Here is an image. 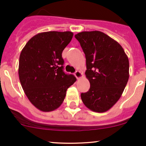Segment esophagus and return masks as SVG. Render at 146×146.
Masks as SVG:
<instances>
[{
    "mask_svg": "<svg viewBox=\"0 0 146 146\" xmlns=\"http://www.w3.org/2000/svg\"><path fill=\"white\" fill-rule=\"evenodd\" d=\"M74 75H75V76L76 77L77 79H80V78H81L82 77V73L81 72L79 71H75Z\"/></svg>",
    "mask_w": 146,
    "mask_h": 146,
    "instance_id": "obj_1",
    "label": "esophagus"
}]
</instances>
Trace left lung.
<instances>
[{
    "label": "left lung",
    "instance_id": "8db88e82",
    "mask_svg": "<svg viewBox=\"0 0 146 146\" xmlns=\"http://www.w3.org/2000/svg\"><path fill=\"white\" fill-rule=\"evenodd\" d=\"M86 57V77L90 88L81 93L90 110L104 113L121 98L129 78V60L122 46L99 31H82L75 36Z\"/></svg>",
    "mask_w": 146,
    "mask_h": 146
}]
</instances>
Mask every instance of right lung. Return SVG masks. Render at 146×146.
Returning a JSON list of instances; mask_svg holds the SVG:
<instances>
[{"label":"right lung","mask_w":146,"mask_h":146,"mask_svg":"<svg viewBox=\"0 0 146 146\" xmlns=\"http://www.w3.org/2000/svg\"><path fill=\"white\" fill-rule=\"evenodd\" d=\"M71 31H47L34 36L19 58L18 75L25 95L36 108L50 112L59 108L66 90L76 78L63 71V50L71 42Z\"/></svg>","instance_id":"right-lung-1"}]
</instances>
